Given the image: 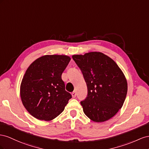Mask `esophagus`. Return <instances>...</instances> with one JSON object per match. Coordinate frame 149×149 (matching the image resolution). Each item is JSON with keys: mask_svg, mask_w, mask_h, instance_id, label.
I'll return each instance as SVG.
<instances>
[{"mask_svg": "<svg viewBox=\"0 0 149 149\" xmlns=\"http://www.w3.org/2000/svg\"><path fill=\"white\" fill-rule=\"evenodd\" d=\"M72 97H74V98H75V97H76V92L74 91L73 92H72Z\"/></svg>", "mask_w": 149, "mask_h": 149, "instance_id": "esophagus-1", "label": "esophagus"}]
</instances>
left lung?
Returning a JSON list of instances; mask_svg holds the SVG:
<instances>
[{"label":"left lung","mask_w":149,"mask_h":149,"mask_svg":"<svg viewBox=\"0 0 149 149\" xmlns=\"http://www.w3.org/2000/svg\"><path fill=\"white\" fill-rule=\"evenodd\" d=\"M87 86V96L80 102L84 113L95 122L108 120L122 107L127 93L124 74L111 58L102 52L74 55Z\"/></svg>","instance_id":"left-lung-1"}]
</instances>
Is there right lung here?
Segmentation results:
<instances>
[{
    "label": "right lung",
    "mask_w": 149,
    "mask_h": 149,
    "mask_svg": "<svg viewBox=\"0 0 149 149\" xmlns=\"http://www.w3.org/2000/svg\"><path fill=\"white\" fill-rule=\"evenodd\" d=\"M70 61L63 55H47L28 67L21 82L20 97L33 117L49 121L64 110L72 95L65 91L61 76Z\"/></svg>",
    "instance_id": "obj_1"
}]
</instances>
